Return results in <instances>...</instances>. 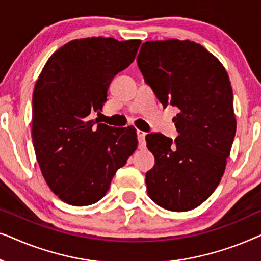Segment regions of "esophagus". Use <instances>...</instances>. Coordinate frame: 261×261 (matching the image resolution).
<instances>
[{"label":"esophagus","mask_w":261,"mask_h":261,"mask_svg":"<svg viewBox=\"0 0 261 261\" xmlns=\"http://www.w3.org/2000/svg\"><path fill=\"white\" fill-rule=\"evenodd\" d=\"M137 134H138L139 145H140L141 147H144V146H145V137H146V134H147V133H145V132H142V130H138Z\"/></svg>","instance_id":"obj_1"}]
</instances>
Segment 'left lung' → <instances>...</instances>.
<instances>
[{"label":"left lung","mask_w":261,"mask_h":261,"mask_svg":"<svg viewBox=\"0 0 261 261\" xmlns=\"http://www.w3.org/2000/svg\"><path fill=\"white\" fill-rule=\"evenodd\" d=\"M138 66L166 108L177 107L172 121L178 135H146L155 164L146 173L147 194L171 212L202 204L220 184L230 154L237 119L233 90L222 63L190 40L142 44Z\"/></svg>","instance_id":"1"}]
</instances>
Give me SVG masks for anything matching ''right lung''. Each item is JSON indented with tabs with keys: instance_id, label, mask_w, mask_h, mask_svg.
Returning <instances> with one entry per match:
<instances>
[{
	"instance_id": "obj_1",
	"label": "right lung",
	"mask_w": 261,
	"mask_h": 261,
	"mask_svg": "<svg viewBox=\"0 0 261 261\" xmlns=\"http://www.w3.org/2000/svg\"><path fill=\"white\" fill-rule=\"evenodd\" d=\"M141 41L76 39L46 62L33 91L32 139L49 189L67 204L90 205L109 190L138 147L134 127L95 126L110 82L130 65Z\"/></svg>"
}]
</instances>
